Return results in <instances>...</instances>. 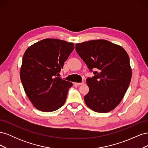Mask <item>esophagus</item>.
<instances>
[{"instance_id": "obj_1", "label": "esophagus", "mask_w": 148, "mask_h": 148, "mask_svg": "<svg viewBox=\"0 0 148 148\" xmlns=\"http://www.w3.org/2000/svg\"><path fill=\"white\" fill-rule=\"evenodd\" d=\"M84 84V82H82V83H75V85H78V86H80V85H82Z\"/></svg>"}]
</instances>
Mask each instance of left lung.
Instances as JSON below:
<instances>
[{
    "label": "left lung",
    "mask_w": 148,
    "mask_h": 148,
    "mask_svg": "<svg viewBox=\"0 0 148 148\" xmlns=\"http://www.w3.org/2000/svg\"><path fill=\"white\" fill-rule=\"evenodd\" d=\"M75 49L95 75L86 79L89 90L84 97L86 104L96 112L113 110L122 100L131 81L128 53L121 46L102 39L77 44Z\"/></svg>",
    "instance_id": "obj_1"
}]
</instances>
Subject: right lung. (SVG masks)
<instances>
[{
	"label": "right lung",
	"mask_w": 148,
	"mask_h": 148,
	"mask_svg": "<svg viewBox=\"0 0 148 148\" xmlns=\"http://www.w3.org/2000/svg\"><path fill=\"white\" fill-rule=\"evenodd\" d=\"M74 48L72 42L45 39L26 49L20 79L26 95L38 110L49 112L64 104L73 84L59 76Z\"/></svg>",
	"instance_id": "obj_1"
}]
</instances>
